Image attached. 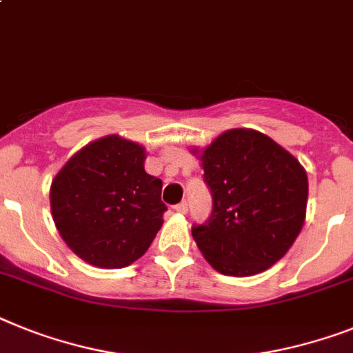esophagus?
<instances>
[{
	"label": "esophagus",
	"instance_id": "esophagus-1",
	"mask_svg": "<svg viewBox=\"0 0 353 353\" xmlns=\"http://www.w3.org/2000/svg\"><path fill=\"white\" fill-rule=\"evenodd\" d=\"M174 210H176V213H179V215H185V213L188 212V203H186V201H183V203L176 204V206H174Z\"/></svg>",
	"mask_w": 353,
	"mask_h": 353
}]
</instances>
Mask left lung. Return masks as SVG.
Here are the masks:
<instances>
[{"mask_svg":"<svg viewBox=\"0 0 353 353\" xmlns=\"http://www.w3.org/2000/svg\"><path fill=\"white\" fill-rule=\"evenodd\" d=\"M190 152L213 197L208 221L192 228L204 259L226 276L271 268L303 228L309 179L301 163L254 129H230Z\"/></svg>","mask_w":353,"mask_h":353,"instance_id":"1","label":"left lung"}]
</instances>
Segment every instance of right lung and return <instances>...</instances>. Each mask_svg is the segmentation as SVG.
<instances>
[{
  "instance_id": "add662e5",
  "label": "right lung",
  "mask_w": 353,
  "mask_h": 353,
  "mask_svg": "<svg viewBox=\"0 0 353 353\" xmlns=\"http://www.w3.org/2000/svg\"><path fill=\"white\" fill-rule=\"evenodd\" d=\"M143 145L109 134L77 150L53 177L50 208L59 235L94 268L143 256L163 226L161 179L145 172Z\"/></svg>"
}]
</instances>
